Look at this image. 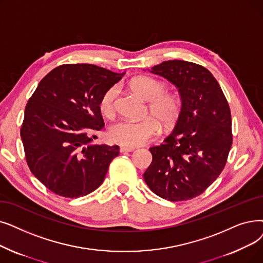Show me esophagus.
<instances>
[{"instance_id": "1", "label": "esophagus", "mask_w": 263, "mask_h": 263, "mask_svg": "<svg viewBox=\"0 0 263 263\" xmlns=\"http://www.w3.org/2000/svg\"><path fill=\"white\" fill-rule=\"evenodd\" d=\"M134 148L133 147H127V146H121L120 147V153H130L133 152Z\"/></svg>"}]
</instances>
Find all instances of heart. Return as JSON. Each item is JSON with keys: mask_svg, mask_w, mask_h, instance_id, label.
I'll return each instance as SVG.
<instances>
[{"mask_svg": "<svg viewBox=\"0 0 263 263\" xmlns=\"http://www.w3.org/2000/svg\"><path fill=\"white\" fill-rule=\"evenodd\" d=\"M130 87L144 100L149 101L147 114L151 115L143 120L135 121L121 119L112 123L108 129L111 142L127 147H136L153 140L160 132V124L171 129L176 124L181 114V99L166 92V85L149 76H139L130 82ZM119 95L117 85L108 87L99 100V108L107 118L116 114V101Z\"/></svg>", "mask_w": 263, "mask_h": 263, "instance_id": "1", "label": "heart"}]
</instances>
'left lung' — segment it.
<instances>
[{"label": "left lung", "instance_id": "1", "mask_svg": "<svg viewBox=\"0 0 263 263\" xmlns=\"http://www.w3.org/2000/svg\"><path fill=\"white\" fill-rule=\"evenodd\" d=\"M151 72L178 88L182 107L164 143L149 148L153 161L144 179L160 198L191 200L213 184L227 163L232 146L230 107L218 82L200 64L170 60Z\"/></svg>", "mask_w": 263, "mask_h": 263}]
</instances>
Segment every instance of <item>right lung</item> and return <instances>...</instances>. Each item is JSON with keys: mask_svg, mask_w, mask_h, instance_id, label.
<instances>
[{"mask_svg": "<svg viewBox=\"0 0 263 263\" xmlns=\"http://www.w3.org/2000/svg\"><path fill=\"white\" fill-rule=\"evenodd\" d=\"M122 75L93 64H63L29 99L20 130L26 160L55 195L76 199L95 191L119 155V146L92 140L104 127L99 100Z\"/></svg>", "mask_w": 263, "mask_h": 263, "instance_id": "obj_1", "label": "right lung"}]
</instances>
